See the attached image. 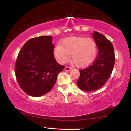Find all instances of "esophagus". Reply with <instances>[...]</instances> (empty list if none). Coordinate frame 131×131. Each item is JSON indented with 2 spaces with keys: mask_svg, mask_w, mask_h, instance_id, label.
Wrapping results in <instances>:
<instances>
[{
  "mask_svg": "<svg viewBox=\"0 0 131 131\" xmlns=\"http://www.w3.org/2000/svg\"><path fill=\"white\" fill-rule=\"evenodd\" d=\"M64 70L70 71L71 70V68L70 67H69V66H66V67H65V69H64Z\"/></svg>",
  "mask_w": 131,
  "mask_h": 131,
  "instance_id": "obj_1",
  "label": "esophagus"
}]
</instances>
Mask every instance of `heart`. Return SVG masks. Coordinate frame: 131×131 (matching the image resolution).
Here are the masks:
<instances>
[{
    "instance_id": "b5f03b06",
    "label": "heart",
    "mask_w": 131,
    "mask_h": 131,
    "mask_svg": "<svg viewBox=\"0 0 131 131\" xmlns=\"http://www.w3.org/2000/svg\"><path fill=\"white\" fill-rule=\"evenodd\" d=\"M98 48L94 39L84 37H70L64 39L61 45L57 44L54 49L55 58L64 63L71 58L78 67H87L94 61Z\"/></svg>"
}]
</instances>
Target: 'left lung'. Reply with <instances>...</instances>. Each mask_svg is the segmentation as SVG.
<instances>
[{"label": "left lung", "instance_id": "obj_1", "mask_svg": "<svg viewBox=\"0 0 131 131\" xmlns=\"http://www.w3.org/2000/svg\"><path fill=\"white\" fill-rule=\"evenodd\" d=\"M98 49L93 63L85 69L80 70L78 86L85 92L95 91L106 83L112 74L115 63L113 46L106 37L97 31L92 34Z\"/></svg>", "mask_w": 131, "mask_h": 131}]
</instances>
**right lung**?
Listing matches in <instances>:
<instances>
[{"label":"right lung","instance_id":"right-lung-1","mask_svg":"<svg viewBox=\"0 0 131 131\" xmlns=\"http://www.w3.org/2000/svg\"><path fill=\"white\" fill-rule=\"evenodd\" d=\"M52 40L51 36L32 38L23 45L18 55L16 79L28 95L38 97L49 92L58 73L65 68L55 60Z\"/></svg>","mask_w":131,"mask_h":131}]
</instances>
